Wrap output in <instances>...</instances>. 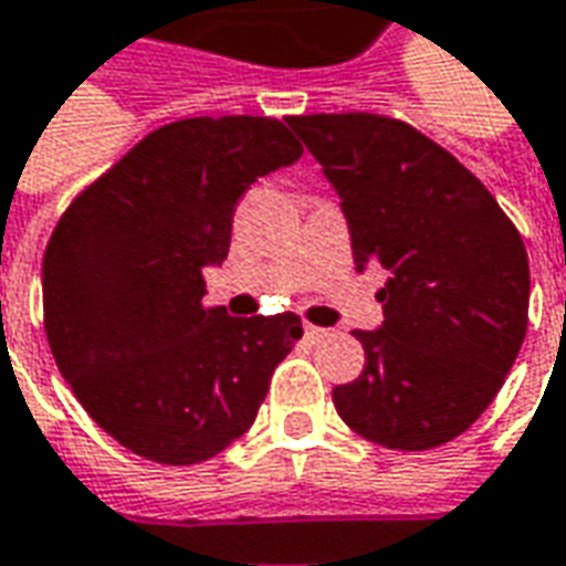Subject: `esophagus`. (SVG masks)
Segmentation results:
<instances>
[{"instance_id":"1","label":"esophagus","mask_w":566,"mask_h":566,"mask_svg":"<svg viewBox=\"0 0 566 566\" xmlns=\"http://www.w3.org/2000/svg\"><path fill=\"white\" fill-rule=\"evenodd\" d=\"M328 335V328H319L314 323H304V338L307 340H323Z\"/></svg>"}]
</instances>
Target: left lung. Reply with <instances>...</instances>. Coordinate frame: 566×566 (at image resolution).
Returning <instances> with one entry per match:
<instances>
[{
  "label": "left lung",
  "instance_id": "left-lung-1",
  "mask_svg": "<svg viewBox=\"0 0 566 566\" xmlns=\"http://www.w3.org/2000/svg\"><path fill=\"white\" fill-rule=\"evenodd\" d=\"M335 186L356 268L380 264L384 323L356 328L366 366L332 390L340 420L392 451H430L494 402L527 332L531 264L496 198L418 127L290 115Z\"/></svg>",
  "mask_w": 566,
  "mask_h": 566
}]
</instances>
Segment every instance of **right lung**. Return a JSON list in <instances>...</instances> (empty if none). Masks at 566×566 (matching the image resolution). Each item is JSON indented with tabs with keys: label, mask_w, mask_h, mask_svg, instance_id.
Here are the masks:
<instances>
[{
	"label": "right lung",
	"mask_w": 566,
	"mask_h": 566,
	"mask_svg": "<svg viewBox=\"0 0 566 566\" xmlns=\"http://www.w3.org/2000/svg\"><path fill=\"white\" fill-rule=\"evenodd\" d=\"M302 151L276 118H179L60 216L42 262L48 344L84 411L127 451L191 467L252 427L302 319L207 307L203 268L228 255L247 188Z\"/></svg>",
	"instance_id": "obj_1"
}]
</instances>
